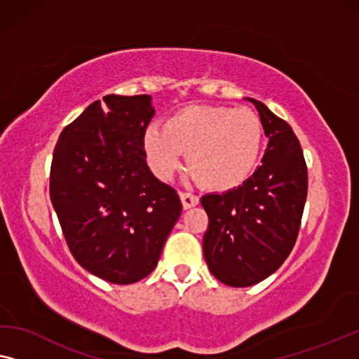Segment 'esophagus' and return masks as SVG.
Wrapping results in <instances>:
<instances>
[{
    "label": "esophagus",
    "mask_w": 359,
    "mask_h": 359,
    "mask_svg": "<svg viewBox=\"0 0 359 359\" xmlns=\"http://www.w3.org/2000/svg\"><path fill=\"white\" fill-rule=\"evenodd\" d=\"M180 200H182V205H184L185 210L191 208V206H196V205H198V201H200L198 196L190 194V191H182Z\"/></svg>",
    "instance_id": "esophagus-1"
}]
</instances>
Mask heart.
<instances>
[{
    "mask_svg": "<svg viewBox=\"0 0 359 359\" xmlns=\"http://www.w3.org/2000/svg\"><path fill=\"white\" fill-rule=\"evenodd\" d=\"M262 141V122L250 109L190 105L170 115L164 128H148L144 151L159 179H172L189 153V168L201 184L228 190L255 169Z\"/></svg>",
    "mask_w": 359,
    "mask_h": 359,
    "instance_id": "b5f03b06",
    "label": "heart"
}]
</instances>
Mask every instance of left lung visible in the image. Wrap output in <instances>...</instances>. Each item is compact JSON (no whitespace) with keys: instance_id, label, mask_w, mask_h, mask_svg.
Listing matches in <instances>:
<instances>
[{"instance_id":"left-lung-1","label":"left lung","mask_w":359,"mask_h":359,"mask_svg":"<svg viewBox=\"0 0 359 359\" xmlns=\"http://www.w3.org/2000/svg\"><path fill=\"white\" fill-rule=\"evenodd\" d=\"M259 110L269 148L262 165L237 189L201 196L208 215L203 254L216 280L245 287L275 273L296 244L307 196L299 140L265 104Z\"/></svg>"}]
</instances>
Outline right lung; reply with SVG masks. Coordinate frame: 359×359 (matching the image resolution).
Wrapping results in <instances>:
<instances>
[{"label": "right lung", "instance_id": "1", "mask_svg": "<svg viewBox=\"0 0 359 359\" xmlns=\"http://www.w3.org/2000/svg\"><path fill=\"white\" fill-rule=\"evenodd\" d=\"M148 94L105 95L63 128L50 168V200L78 264L130 285L148 276L179 219L172 187L146 164Z\"/></svg>", "mask_w": 359, "mask_h": 359}]
</instances>
